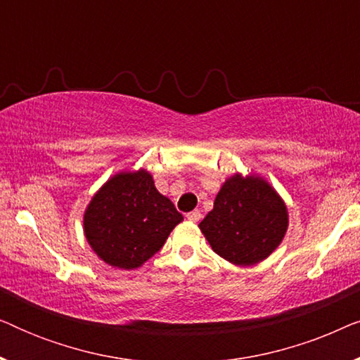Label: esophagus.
<instances>
[{"instance_id":"34e87169","label":"esophagus","mask_w":360,"mask_h":360,"mask_svg":"<svg viewBox=\"0 0 360 360\" xmlns=\"http://www.w3.org/2000/svg\"><path fill=\"white\" fill-rule=\"evenodd\" d=\"M186 219L191 221V223H198V221L201 219V213L200 211H191V213L186 214Z\"/></svg>"}]
</instances>
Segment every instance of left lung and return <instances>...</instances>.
Listing matches in <instances>:
<instances>
[{
	"mask_svg": "<svg viewBox=\"0 0 360 360\" xmlns=\"http://www.w3.org/2000/svg\"><path fill=\"white\" fill-rule=\"evenodd\" d=\"M287 226V206L277 191L260 176L238 174L221 186L200 229L223 259L254 265L278 248Z\"/></svg>",
	"mask_w": 360,
	"mask_h": 360,
	"instance_id": "left-lung-1",
	"label": "left lung"
}]
</instances>
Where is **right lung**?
I'll use <instances>...</instances> for the list:
<instances>
[{
    "label": "right lung",
    "mask_w": 360,
    "mask_h": 360,
    "mask_svg": "<svg viewBox=\"0 0 360 360\" xmlns=\"http://www.w3.org/2000/svg\"><path fill=\"white\" fill-rule=\"evenodd\" d=\"M184 219L146 170L121 172L93 196L83 216L88 244L112 267L132 270L159 252Z\"/></svg>",
    "instance_id": "add662e5"
}]
</instances>
